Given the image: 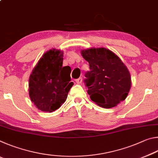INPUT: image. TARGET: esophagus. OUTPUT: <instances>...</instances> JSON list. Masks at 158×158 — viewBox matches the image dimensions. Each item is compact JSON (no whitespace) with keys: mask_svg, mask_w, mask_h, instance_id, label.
<instances>
[{"mask_svg":"<svg viewBox=\"0 0 158 158\" xmlns=\"http://www.w3.org/2000/svg\"><path fill=\"white\" fill-rule=\"evenodd\" d=\"M82 81H83V79H82V77H79V79H77L76 80V82L77 83V84H82Z\"/></svg>","mask_w":158,"mask_h":158,"instance_id":"34e87169","label":"esophagus"}]
</instances>
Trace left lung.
Listing matches in <instances>:
<instances>
[{
	"label": "left lung",
	"mask_w": 158,
	"mask_h": 158,
	"mask_svg": "<svg viewBox=\"0 0 158 158\" xmlns=\"http://www.w3.org/2000/svg\"><path fill=\"white\" fill-rule=\"evenodd\" d=\"M89 63L90 71L84 80L91 100L101 107L118 105L127 98L131 88L130 72L116 54L106 48H90L81 51Z\"/></svg>",
	"instance_id": "left-lung-1"
}]
</instances>
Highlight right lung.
Instances as JSON below:
<instances>
[{
	"label": "right lung",
	"instance_id": "add662e5",
	"mask_svg": "<svg viewBox=\"0 0 158 158\" xmlns=\"http://www.w3.org/2000/svg\"><path fill=\"white\" fill-rule=\"evenodd\" d=\"M63 52L52 49L40 58L29 77V96L42 111L53 112L65 102L69 89L70 71L63 67Z\"/></svg>",
	"mask_w": 158,
	"mask_h": 158
}]
</instances>
